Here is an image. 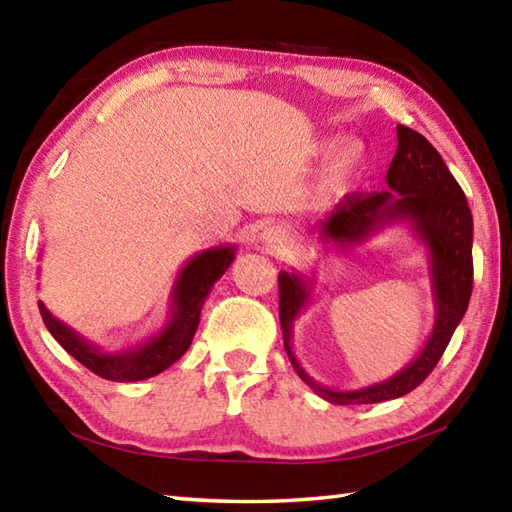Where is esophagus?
<instances>
[{
    "label": "esophagus",
    "mask_w": 512,
    "mask_h": 512,
    "mask_svg": "<svg viewBox=\"0 0 512 512\" xmlns=\"http://www.w3.org/2000/svg\"><path fill=\"white\" fill-rule=\"evenodd\" d=\"M262 242L268 250H279L288 244V233L281 226H268L262 233Z\"/></svg>",
    "instance_id": "obj_1"
}]
</instances>
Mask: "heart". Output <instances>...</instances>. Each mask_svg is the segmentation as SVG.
I'll use <instances>...</instances> for the list:
<instances>
[{"mask_svg": "<svg viewBox=\"0 0 512 512\" xmlns=\"http://www.w3.org/2000/svg\"><path fill=\"white\" fill-rule=\"evenodd\" d=\"M321 156H334L332 165L325 169V176L321 180L323 193H341L343 189L361 176L365 169V151L361 145L350 143L347 145L345 138H325L319 143Z\"/></svg>", "mask_w": 512, "mask_h": 512, "instance_id": "1", "label": "heart"}]
</instances>
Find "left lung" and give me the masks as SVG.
Returning <instances> with one entry per match:
<instances>
[{
    "instance_id": "1",
    "label": "left lung",
    "mask_w": 512,
    "mask_h": 512,
    "mask_svg": "<svg viewBox=\"0 0 512 512\" xmlns=\"http://www.w3.org/2000/svg\"><path fill=\"white\" fill-rule=\"evenodd\" d=\"M398 149L387 171L389 191L352 193L312 228L319 242L347 250L363 244L385 226L405 222L429 250L436 321L422 352L383 383L339 391L317 383L292 352V330L312 297L314 277L279 273V321L284 345L299 378L332 405H372L416 389L438 365L462 321L473 292V215L460 184L427 138L398 125Z\"/></svg>"
}]
</instances>
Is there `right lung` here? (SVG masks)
<instances>
[{"label":"right lung","instance_id":"1","mask_svg":"<svg viewBox=\"0 0 512 512\" xmlns=\"http://www.w3.org/2000/svg\"><path fill=\"white\" fill-rule=\"evenodd\" d=\"M235 253L237 246H215L187 259L171 290L165 328L129 350H99L90 341H85L79 332H74L70 325L52 317V312L39 301L41 319L63 350L96 376L114 380V383H136V380L151 378L165 372L189 350L195 330H198L204 299L209 297L215 281L233 264Z\"/></svg>","mask_w":512,"mask_h":512}]
</instances>
